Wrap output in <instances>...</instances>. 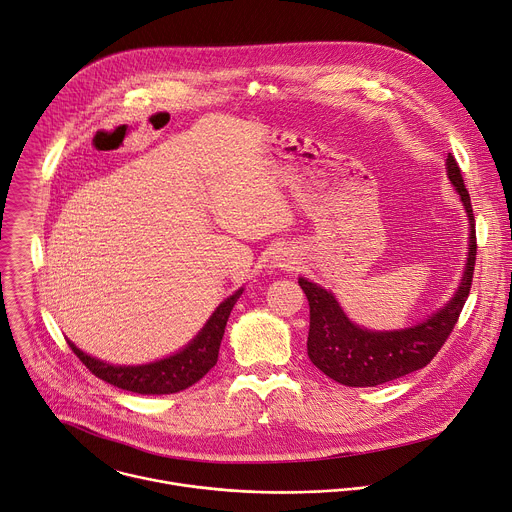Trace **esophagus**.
Segmentation results:
<instances>
[{"label":"esophagus","instance_id":"esophagus-1","mask_svg":"<svg viewBox=\"0 0 512 512\" xmlns=\"http://www.w3.org/2000/svg\"><path fill=\"white\" fill-rule=\"evenodd\" d=\"M291 264H295L287 254H282V256H276V266L278 268H291Z\"/></svg>","mask_w":512,"mask_h":512}]
</instances>
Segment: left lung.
Here are the masks:
<instances>
[{
    "mask_svg": "<svg viewBox=\"0 0 512 512\" xmlns=\"http://www.w3.org/2000/svg\"><path fill=\"white\" fill-rule=\"evenodd\" d=\"M447 177L460 193L470 219V248L456 295L429 319L399 331H370L352 323L329 291L307 278H299L309 301V360L335 382L346 386H376L421 370L437 356L456 327L470 295L478 246L470 193L451 152L447 154Z\"/></svg>",
    "mask_w": 512,
    "mask_h": 512,
    "instance_id": "obj_1",
    "label": "left lung"
}]
</instances>
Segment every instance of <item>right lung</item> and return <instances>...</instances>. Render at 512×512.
<instances>
[{
    "label": "right lung",
    "mask_w": 512,
    "mask_h": 512,
    "mask_svg": "<svg viewBox=\"0 0 512 512\" xmlns=\"http://www.w3.org/2000/svg\"><path fill=\"white\" fill-rule=\"evenodd\" d=\"M244 289L227 297L209 317L205 327L197 333L193 342L164 360L142 364V366H113L101 362L97 358L81 352L73 342H69L75 356L89 368L97 378L118 386L122 390L138 392V394H173L189 388L197 380H201L215 364L221 346V337L225 331L227 317H230L236 301L240 299Z\"/></svg>",
    "instance_id": "1"
}]
</instances>
